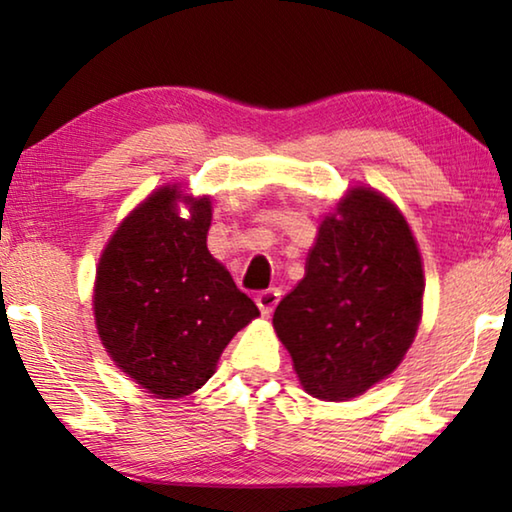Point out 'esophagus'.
Wrapping results in <instances>:
<instances>
[{"mask_svg":"<svg viewBox=\"0 0 512 512\" xmlns=\"http://www.w3.org/2000/svg\"><path fill=\"white\" fill-rule=\"evenodd\" d=\"M280 296H282L280 289H264L257 293V305H259V309H262L264 316L271 314L277 302H280Z\"/></svg>","mask_w":512,"mask_h":512,"instance_id":"34e87169","label":"esophagus"}]
</instances>
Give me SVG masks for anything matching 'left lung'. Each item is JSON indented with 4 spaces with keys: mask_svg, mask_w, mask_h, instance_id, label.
I'll return each instance as SVG.
<instances>
[{
    "mask_svg": "<svg viewBox=\"0 0 512 512\" xmlns=\"http://www.w3.org/2000/svg\"><path fill=\"white\" fill-rule=\"evenodd\" d=\"M422 291L420 253L400 210L368 187L350 189L273 314L305 391L341 402L391 375L418 332Z\"/></svg>",
    "mask_w": 512,
    "mask_h": 512,
    "instance_id": "8db88e82",
    "label": "left lung"
}]
</instances>
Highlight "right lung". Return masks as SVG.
<instances>
[{
  "mask_svg": "<svg viewBox=\"0 0 512 512\" xmlns=\"http://www.w3.org/2000/svg\"><path fill=\"white\" fill-rule=\"evenodd\" d=\"M176 187L153 192L112 235L94 284V320L112 361L176 400L212 377L225 345L259 309L207 250L210 198L178 214Z\"/></svg>",
  "mask_w": 512,
  "mask_h": 512,
  "instance_id": "obj_1",
  "label": "right lung"
}]
</instances>
